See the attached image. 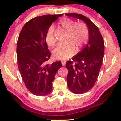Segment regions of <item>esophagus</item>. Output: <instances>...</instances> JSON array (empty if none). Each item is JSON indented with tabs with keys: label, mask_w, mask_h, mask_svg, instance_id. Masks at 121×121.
<instances>
[{
	"label": "esophagus",
	"mask_w": 121,
	"mask_h": 121,
	"mask_svg": "<svg viewBox=\"0 0 121 121\" xmlns=\"http://www.w3.org/2000/svg\"><path fill=\"white\" fill-rule=\"evenodd\" d=\"M61 63H62V65H63V66H65V64H66V61H64V60L61 61Z\"/></svg>",
	"instance_id": "1"
}]
</instances>
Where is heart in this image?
I'll return each instance as SVG.
<instances>
[{
	"instance_id": "obj_1",
	"label": "heart",
	"mask_w": 121,
	"mask_h": 121,
	"mask_svg": "<svg viewBox=\"0 0 121 121\" xmlns=\"http://www.w3.org/2000/svg\"><path fill=\"white\" fill-rule=\"evenodd\" d=\"M58 26L68 32L66 43L59 44L53 51V57L57 60H66L74 55L76 48H81L86 44L89 37V32L86 26L82 23L64 17L60 20ZM45 41L49 46L55 45L56 40L54 29L50 26L45 35Z\"/></svg>"
}]
</instances>
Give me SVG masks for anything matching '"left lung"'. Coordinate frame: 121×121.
<instances>
[{"label": "left lung", "mask_w": 121, "mask_h": 121, "mask_svg": "<svg viewBox=\"0 0 121 121\" xmlns=\"http://www.w3.org/2000/svg\"><path fill=\"white\" fill-rule=\"evenodd\" d=\"M65 15L84 21L89 32L86 45L66 64L68 86L73 93L82 94L94 86L98 78L104 58V40L96 25L86 16L74 13Z\"/></svg>", "instance_id": "8db88e82"}]
</instances>
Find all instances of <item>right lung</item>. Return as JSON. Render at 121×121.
<instances>
[{"label": "right lung", "instance_id": "right-lung-1", "mask_svg": "<svg viewBox=\"0 0 121 121\" xmlns=\"http://www.w3.org/2000/svg\"><path fill=\"white\" fill-rule=\"evenodd\" d=\"M62 15L33 18L24 24L19 34L16 48L18 68L26 87L37 96L51 93L55 76L62 67L61 61L47 64L51 53L45 41L48 29Z\"/></svg>", "mask_w": 121, "mask_h": 121}]
</instances>
